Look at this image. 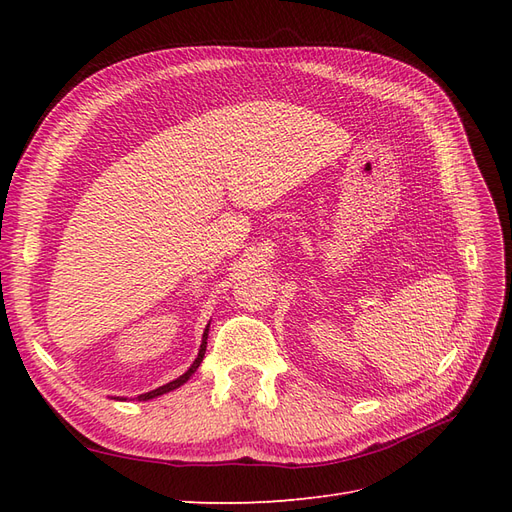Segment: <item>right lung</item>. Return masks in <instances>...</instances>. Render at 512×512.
Here are the masks:
<instances>
[{"instance_id": "add662e5", "label": "right lung", "mask_w": 512, "mask_h": 512, "mask_svg": "<svg viewBox=\"0 0 512 512\" xmlns=\"http://www.w3.org/2000/svg\"><path fill=\"white\" fill-rule=\"evenodd\" d=\"M207 335H209V324H207V329H205V333H203V344H200V350H198V356H196V361L192 363V367L185 371L183 376H179L177 380H173V382H168V384H164V386H160V389H156V391H149V393H145V395H138V401H147V399H153V397H158V395H164V393H168V391H175V389H179V386L183 384V382H188L190 380V376L194 374V371L198 369V365L203 363V356H205V350H207Z\"/></svg>"}]
</instances>
